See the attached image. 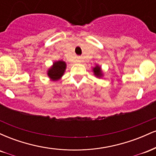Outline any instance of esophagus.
<instances>
[{
    "label": "esophagus",
    "mask_w": 156,
    "mask_h": 156,
    "mask_svg": "<svg viewBox=\"0 0 156 156\" xmlns=\"http://www.w3.org/2000/svg\"><path fill=\"white\" fill-rule=\"evenodd\" d=\"M77 62H82V57L81 56H78Z\"/></svg>",
    "instance_id": "1"
}]
</instances>
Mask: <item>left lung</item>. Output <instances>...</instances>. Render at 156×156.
<instances>
[{
	"instance_id": "obj_1",
	"label": "left lung",
	"mask_w": 156,
	"mask_h": 156,
	"mask_svg": "<svg viewBox=\"0 0 156 156\" xmlns=\"http://www.w3.org/2000/svg\"><path fill=\"white\" fill-rule=\"evenodd\" d=\"M93 71H94V75L97 77H98V78H101L103 76V73H102V70H101V68L99 67V66L97 65L95 67L93 68Z\"/></svg>"
}]
</instances>
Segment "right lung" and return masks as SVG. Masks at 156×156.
<instances>
[{"instance_id": "right-lung-1", "label": "right lung", "mask_w": 156, "mask_h": 156, "mask_svg": "<svg viewBox=\"0 0 156 156\" xmlns=\"http://www.w3.org/2000/svg\"><path fill=\"white\" fill-rule=\"evenodd\" d=\"M66 69V63L63 61H58L54 62L53 66L48 69V75L52 80H57L60 79L64 75Z\"/></svg>"}]
</instances>
